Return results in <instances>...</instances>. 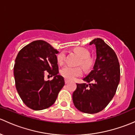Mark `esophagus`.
<instances>
[{
    "label": "esophagus",
    "instance_id": "1",
    "mask_svg": "<svg viewBox=\"0 0 135 135\" xmlns=\"http://www.w3.org/2000/svg\"><path fill=\"white\" fill-rule=\"evenodd\" d=\"M65 83H66V84H67V83H69V81L67 80V79H65Z\"/></svg>",
    "mask_w": 135,
    "mask_h": 135
}]
</instances>
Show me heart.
<instances>
[{
    "instance_id": "obj_1",
    "label": "heart",
    "mask_w": 135,
    "mask_h": 135,
    "mask_svg": "<svg viewBox=\"0 0 135 135\" xmlns=\"http://www.w3.org/2000/svg\"><path fill=\"white\" fill-rule=\"evenodd\" d=\"M74 51L81 58V63L85 67H88L90 65V60L89 57L90 56V52L85 48L77 47L74 49ZM65 52H61L57 56V61L59 65H62L65 61ZM81 69L78 66H72L70 65H66L64 66L61 70L60 74L63 77L69 80H72L75 78L81 76L82 74Z\"/></svg>"
}]
</instances>
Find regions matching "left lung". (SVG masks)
I'll list each match as a JSON object with an SVG mask.
<instances>
[{"instance_id": "8db88e82", "label": "left lung", "mask_w": 135, "mask_h": 135, "mask_svg": "<svg viewBox=\"0 0 135 135\" xmlns=\"http://www.w3.org/2000/svg\"><path fill=\"white\" fill-rule=\"evenodd\" d=\"M95 45L96 59L93 69L83 80L77 83L72 100L81 112L94 114L107 107L115 94L120 79L118 59L114 51L100 38L90 42Z\"/></svg>"}]
</instances>
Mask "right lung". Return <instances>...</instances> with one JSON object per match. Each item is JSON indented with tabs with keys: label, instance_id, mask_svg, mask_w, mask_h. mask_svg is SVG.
<instances>
[{
	"label": "right lung",
	"instance_id": "obj_1",
	"mask_svg": "<svg viewBox=\"0 0 135 135\" xmlns=\"http://www.w3.org/2000/svg\"><path fill=\"white\" fill-rule=\"evenodd\" d=\"M58 52L48 42L37 40L18 53L13 69L15 86L21 100L29 108L35 110L49 108L63 87V77L57 74ZM46 71L55 76L53 80H44Z\"/></svg>",
	"mask_w": 135,
	"mask_h": 135
}]
</instances>
